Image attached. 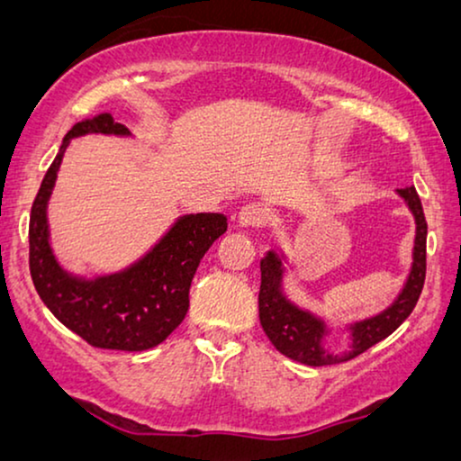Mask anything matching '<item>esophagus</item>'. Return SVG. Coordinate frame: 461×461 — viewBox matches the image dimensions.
I'll return each instance as SVG.
<instances>
[{
    "mask_svg": "<svg viewBox=\"0 0 461 461\" xmlns=\"http://www.w3.org/2000/svg\"><path fill=\"white\" fill-rule=\"evenodd\" d=\"M268 218V212L264 210L262 205H245L241 207V212L237 213V224L241 226V229H258V226H262L267 222Z\"/></svg>",
    "mask_w": 461,
    "mask_h": 461,
    "instance_id": "1",
    "label": "esophagus"
}]
</instances>
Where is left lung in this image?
<instances>
[{"mask_svg":"<svg viewBox=\"0 0 461 461\" xmlns=\"http://www.w3.org/2000/svg\"><path fill=\"white\" fill-rule=\"evenodd\" d=\"M396 194L405 201L415 222L411 267H409L407 279L402 283L399 295L393 300V304L384 308L382 312L374 314V317L350 321L342 327H331L321 314L312 312L311 308L295 304L289 298L285 292L287 258L283 251L281 254H276L275 249L267 251V256L260 260L262 283L258 306H260L262 330L281 355H285L295 363L308 365V367H323V365L350 361V358L358 357L361 352L399 330L402 321L413 312L426 279L428 226L415 188H396ZM336 330L349 333V348L342 353H336L324 344L326 338Z\"/></svg>","mask_w":461,"mask_h":461,"instance_id":"8db88e82","label":"left lung"}]
</instances>
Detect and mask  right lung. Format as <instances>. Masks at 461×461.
<instances>
[{"label":"right lung","mask_w":461,"mask_h":461,"mask_svg":"<svg viewBox=\"0 0 461 461\" xmlns=\"http://www.w3.org/2000/svg\"><path fill=\"white\" fill-rule=\"evenodd\" d=\"M81 136L134 138L111 115L73 125L43 176L29 224V267L43 304L67 330L106 350L142 352L167 339L188 312V292L201 258L226 232L222 213H186L147 254L115 273H68L50 239L48 205L65 150Z\"/></svg>","instance_id":"1"}]
</instances>
